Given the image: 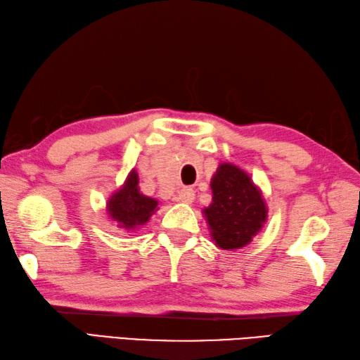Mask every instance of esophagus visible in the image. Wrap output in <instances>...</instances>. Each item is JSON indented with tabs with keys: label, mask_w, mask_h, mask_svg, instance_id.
<instances>
[{
	"label": "esophagus",
	"mask_w": 360,
	"mask_h": 360,
	"mask_svg": "<svg viewBox=\"0 0 360 360\" xmlns=\"http://www.w3.org/2000/svg\"><path fill=\"white\" fill-rule=\"evenodd\" d=\"M194 198H195V194L191 188H183L179 193V200L181 203H193Z\"/></svg>",
	"instance_id": "obj_1"
}]
</instances>
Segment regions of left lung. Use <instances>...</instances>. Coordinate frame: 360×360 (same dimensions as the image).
<instances>
[{
    "label": "left lung",
    "mask_w": 360,
    "mask_h": 360,
    "mask_svg": "<svg viewBox=\"0 0 360 360\" xmlns=\"http://www.w3.org/2000/svg\"><path fill=\"white\" fill-rule=\"evenodd\" d=\"M212 203L203 214L219 248L238 250L252 242L268 217L260 189L250 175L231 163H221L211 179Z\"/></svg>",
    "instance_id": "1"
}]
</instances>
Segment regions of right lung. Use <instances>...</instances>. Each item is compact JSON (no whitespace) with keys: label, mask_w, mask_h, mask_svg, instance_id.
<instances>
[{"label":"right lung","mask_w":360,"mask_h":360,"mask_svg":"<svg viewBox=\"0 0 360 360\" xmlns=\"http://www.w3.org/2000/svg\"><path fill=\"white\" fill-rule=\"evenodd\" d=\"M155 198L143 195L139 189V174L132 169L124 185L108 200V212L117 226L134 231L143 226L158 207Z\"/></svg>","instance_id":"add662e5"}]
</instances>
